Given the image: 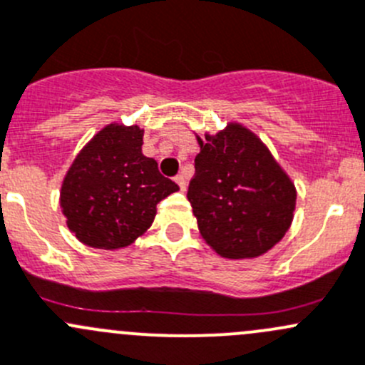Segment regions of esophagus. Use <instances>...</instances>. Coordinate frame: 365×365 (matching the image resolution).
Masks as SVG:
<instances>
[{
  "mask_svg": "<svg viewBox=\"0 0 365 365\" xmlns=\"http://www.w3.org/2000/svg\"><path fill=\"white\" fill-rule=\"evenodd\" d=\"M176 183H178V187H180V189H182V190H185L187 189V180H185V176H183V175H178V176H176Z\"/></svg>",
  "mask_w": 365,
  "mask_h": 365,
  "instance_id": "esophagus-1",
  "label": "esophagus"
}]
</instances>
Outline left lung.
Here are the masks:
<instances>
[{
    "instance_id": "8db88e82",
    "label": "left lung",
    "mask_w": 365,
    "mask_h": 365,
    "mask_svg": "<svg viewBox=\"0 0 365 365\" xmlns=\"http://www.w3.org/2000/svg\"><path fill=\"white\" fill-rule=\"evenodd\" d=\"M196 140L200 153L187 197L203 240L228 260L267 253L294 219L291 176L264 140L237 121L215 135L196 133Z\"/></svg>"
}]
</instances>
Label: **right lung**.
I'll use <instances>...</instances> for the list:
<instances>
[{
    "mask_svg": "<svg viewBox=\"0 0 365 365\" xmlns=\"http://www.w3.org/2000/svg\"><path fill=\"white\" fill-rule=\"evenodd\" d=\"M144 130L137 125L103 126L74 157L60 187L67 228L81 244L123 250L148 232L157 203L178 185L143 155Z\"/></svg>",
    "mask_w": 365,
    "mask_h": 365,
    "instance_id": "1",
    "label": "right lung"
}]
</instances>
